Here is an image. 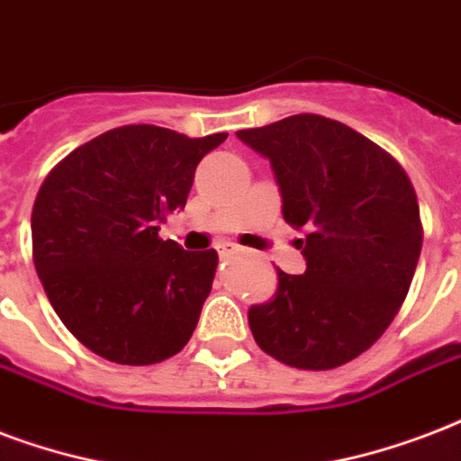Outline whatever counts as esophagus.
Masks as SVG:
<instances>
[{
  "mask_svg": "<svg viewBox=\"0 0 461 461\" xmlns=\"http://www.w3.org/2000/svg\"><path fill=\"white\" fill-rule=\"evenodd\" d=\"M239 251H241V249H239L237 244H231V241H224V244L217 246V254H220V258H234Z\"/></svg>",
  "mask_w": 461,
  "mask_h": 461,
  "instance_id": "esophagus-1",
  "label": "esophagus"
}]
</instances>
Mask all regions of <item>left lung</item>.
Here are the masks:
<instances>
[{
    "label": "left lung",
    "instance_id": "8db88e82",
    "mask_svg": "<svg viewBox=\"0 0 461 461\" xmlns=\"http://www.w3.org/2000/svg\"><path fill=\"white\" fill-rule=\"evenodd\" d=\"M237 137L273 167L283 217L307 258L277 268V293L249 309L256 343L297 370H333L365 353L394 321L423 246L418 198L402 164L324 115L300 113Z\"/></svg>",
    "mask_w": 461,
    "mask_h": 461
}]
</instances>
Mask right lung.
<instances>
[{
	"label": "right lung",
	"instance_id": "right-lung-1",
	"mask_svg": "<svg viewBox=\"0 0 461 461\" xmlns=\"http://www.w3.org/2000/svg\"><path fill=\"white\" fill-rule=\"evenodd\" d=\"M227 132L122 125L45 176L31 215L33 263L79 343L118 365H154L191 340L217 251H184L159 224L184 210L198 161Z\"/></svg>",
	"mask_w": 461,
	"mask_h": 461
}]
</instances>
